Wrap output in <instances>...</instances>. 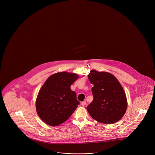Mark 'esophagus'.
<instances>
[{"label": "esophagus", "instance_id": "34e87169", "mask_svg": "<svg viewBox=\"0 0 155 155\" xmlns=\"http://www.w3.org/2000/svg\"><path fill=\"white\" fill-rule=\"evenodd\" d=\"M81 104L82 106H84L86 104V102H85V101H83V102H81Z\"/></svg>", "mask_w": 155, "mask_h": 155}]
</instances>
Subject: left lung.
Here are the masks:
<instances>
[{
	"label": "left lung",
	"instance_id": "8db88e82",
	"mask_svg": "<svg viewBox=\"0 0 155 155\" xmlns=\"http://www.w3.org/2000/svg\"><path fill=\"white\" fill-rule=\"evenodd\" d=\"M94 87L93 101L87 109L90 116L103 124H113L122 118L127 108L125 92L117 79L107 72L92 70L88 75Z\"/></svg>",
	"mask_w": 155,
	"mask_h": 155
}]
</instances>
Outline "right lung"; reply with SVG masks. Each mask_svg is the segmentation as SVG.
I'll list each match as a JSON object with an SVG mask.
<instances>
[{
	"instance_id": "1",
	"label": "right lung",
	"mask_w": 155,
	"mask_h": 155,
	"mask_svg": "<svg viewBox=\"0 0 155 155\" xmlns=\"http://www.w3.org/2000/svg\"><path fill=\"white\" fill-rule=\"evenodd\" d=\"M78 78L77 74L60 72L52 74L45 82L36 101L37 113L45 123L60 125L73 113L80 102L70 86Z\"/></svg>"
}]
</instances>
